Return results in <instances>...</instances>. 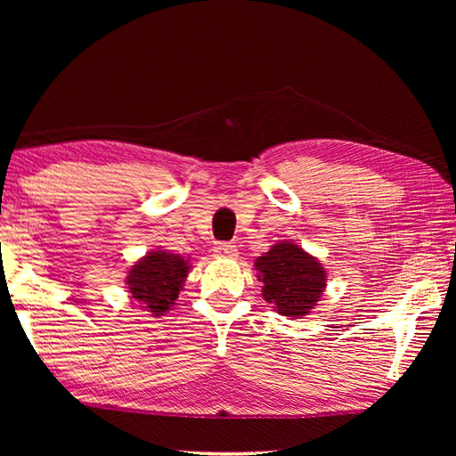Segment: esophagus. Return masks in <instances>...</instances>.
<instances>
[{
    "instance_id": "1",
    "label": "esophagus",
    "mask_w": 456,
    "mask_h": 456,
    "mask_svg": "<svg viewBox=\"0 0 456 456\" xmlns=\"http://www.w3.org/2000/svg\"><path fill=\"white\" fill-rule=\"evenodd\" d=\"M213 253H216L217 258H237L239 256L237 245H233V243H219L216 248H213Z\"/></svg>"
}]
</instances>
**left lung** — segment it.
<instances>
[{
  "instance_id": "8db88e82",
  "label": "left lung",
  "mask_w": 456,
  "mask_h": 456,
  "mask_svg": "<svg viewBox=\"0 0 456 456\" xmlns=\"http://www.w3.org/2000/svg\"><path fill=\"white\" fill-rule=\"evenodd\" d=\"M263 297L278 314L302 317L312 309L325 288V268L294 243H278L256 258Z\"/></svg>"
}]
</instances>
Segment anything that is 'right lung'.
Listing matches in <instances>:
<instances>
[{"label": "right lung", "mask_w": 456, "mask_h": 456, "mask_svg": "<svg viewBox=\"0 0 456 456\" xmlns=\"http://www.w3.org/2000/svg\"><path fill=\"white\" fill-rule=\"evenodd\" d=\"M188 270V260L182 256L152 250L129 270L125 282L134 302H139L142 309L157 317L168 312L170 305L176 302Z\"/></svg>", "instance_id": "obj_1"}]
</instances>
